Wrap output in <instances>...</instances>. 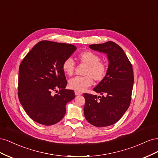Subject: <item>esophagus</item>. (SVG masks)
Wrapping results in <instances>:
<instances>
[{"instance_id": "1", "label": "esophagus", "mask_w": 158, "mask_h": 158, "mask_svg": "<svg viewBox=\"0 0 158 158\" xmlns=\"http://www.w3.org/2000/svg\"><path fill=\"white\" fill-rule=\"evenodd\" d=\"M74 93H75V95H81V94H82V92H78V91H75V92H74Z\"/></svg>"}]
</instances>
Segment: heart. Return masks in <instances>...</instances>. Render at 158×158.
I'll list each match as a JSON object with an SVG mask.
<instances>
[{"label": "heart", "instance_id": "obj_1", "mask_svg": "<svg viewBox=\"0 0 158 158\" xmlns=\"http://www.w3.org/2000/svg\"><path fill=\"white\" fill-rule=\"evenodd\" d=\"M78 60L81 64L85 65L84 76H76L69 80V87L78 92H83L95 82H101L107 73V66L104 62L100 60V56L90 51H83L78 55ZM64 73L69 76L73 75L75 69V63L71 57L64 60L62 64Z\"/></svg>", "mask_w": 158, "mask_h": 158}]
</instances>
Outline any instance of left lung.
<instances>
[{
	"label": "left lung",
	"instance_id": "left-lung-1",
	"mask_svg": "<svg viewBox=\"0 0 158 158\" xmlns=\"http://www.w3.org/2000/svg\"><path fill=\"white\" fill-rule=\"evenodd\" d=\"M107 54V73L93 90L102 96L85 93L84 113L92 125L103 127L116 123L131 104L134 83L132 64L121 47L113 41L89 45Z\"/></svg>",
	"mask_w": 158,
	"mask_h": 158
}]
</instances>
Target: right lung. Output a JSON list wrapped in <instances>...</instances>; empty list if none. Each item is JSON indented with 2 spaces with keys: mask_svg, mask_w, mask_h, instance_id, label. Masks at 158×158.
Instances as JSON below:
<instances>
[{
  "mask_svg": "<svg viewBox=\"0 0 158 158\" xmlns=\"http://www.w3.org/2000/svg\"><path fill=\"white\" fill-rule=\"evenodd\" d=\"M76 49L72 44L41 41L22 61L18 98L32 120L49 126L64 117L66 105L75 94L73 90L65 89L67 81L62 64ZM53 92L58 93L54 94Z\"/></svg>",
  "mask_w": 158,
  "mask_h": 158,
  "instance_id": "obj_1",
  "label": "right lung"
}]
</instances>
